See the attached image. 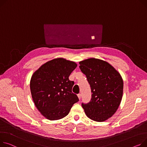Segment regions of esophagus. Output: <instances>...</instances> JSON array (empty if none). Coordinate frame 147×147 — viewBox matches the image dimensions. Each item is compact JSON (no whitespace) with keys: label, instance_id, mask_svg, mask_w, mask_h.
<instances>
[{"label":"esophagus","instance_id":"1","mask_svg":"<svg viewBox=\"0 0 147 147\" xmlns=\"http://www.w3.org/2000/svg\"><path fill=\"white\" fill-rule=\"evenodd\" d=\"M77 96H78V97H79V100H80V99H81V97H82L81 94H77Z\"/></svg>","mask_w":147,"mask_h":147}]
</instances>
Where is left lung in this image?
Masks as SVG:
<instances>
[{
    "label": "left lung",
    "instance_id": "left-lung-1",
    "mask_svg": "<svg viewBox=\"0 0 147 147\" xmlns=\"http://www.w3.org/2000/svg\"><path fill=\"white\" fill-rule=\"evenodd\" d=\"M92 93L90 101L82 106L88 118L103 122L112 117L120 105L123 94L122 78L107 62L90 58L80 61Z\"/></svg>",
    "mask_w": 147,
    "mask_h": 147
}]
</instances>
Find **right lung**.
I'll list each match as a JSON object with an SVG mask.
<instances>
[{
  "label": "right lung",
  "mask_w": 147,
  "mask_h": 147,
  "mask_svg": "<svg viewBox=\"0 0 147 147\" xmlns=\"http://www.w3.org/2000/svg\"><path fill=\"white\" fill-rule=\"evenodd\" d=\"M77 66L75 62L58 58L42 65L32 76L30 89L33 101L47 119L64 118L79 101L72 92L74 83L68 79Z\"/></svg>",
  "instance_id": "1"
}]
</instances>
